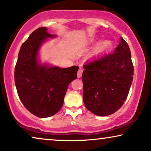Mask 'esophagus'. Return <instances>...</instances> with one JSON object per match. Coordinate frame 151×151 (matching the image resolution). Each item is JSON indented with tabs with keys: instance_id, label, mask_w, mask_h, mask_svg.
<instances>
[{
	"instance_id": "34e87169",
	"label": "esophagus",
	"mask_w": 151,
	"mask_h": 151,
	"mask_svg": "<svg viewBox=\"0 0 151 151\" xmlns=\"http://www.w3.org/2000/svg\"><path fill=\"white\" fill-rule=\"evenodd\" d=\"M82 72H83V70H82V69H81V68H80V69H79V70H78V74H77L78 78H81L82 74Z\"/></svg>"
}]
</instances>
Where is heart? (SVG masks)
<instances>
[{"label": "heart", "instance_id": "b5f03b06", "mask_svg": "<svg viewBox=\"0 0 151 151\" xmlns=\"http://www.w3.org/2000/svg\"><path fill=\"white\" fill-rule=\"evenodd\" d=\"M93 42V40H90L88 42V44L92 43ZM112 45H113L112 41L109 40H106L102 41V42L99 43V44L97 45L96 48H95L94 51H93L94 54H100L101 53L104 52V51L109 50V49L111 48Z\"/></svg>", "mask_w": 151, "mask_h": 151}]
</instances>
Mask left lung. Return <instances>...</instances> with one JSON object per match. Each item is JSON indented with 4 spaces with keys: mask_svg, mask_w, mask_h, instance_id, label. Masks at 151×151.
Wrapping results in <instances>:
<instances>
[{
    "mask_svg": "<svg viewBox=\"0 0 151 151\" xmlns=\"http://www.w3.org/2000/svg\"><path fill=\"white\" fill-rule=\"evenodd\" d=\"M83 101L86 108L98 116H107L121 108L133 82V65L127 42L120 38L114 53L84 65Z\"/></svg>",
    "mask_w": 151,
    "mask_h": 151,
    "instance_id": "obj_1",
    "label": "left lung"
}]
</instances>
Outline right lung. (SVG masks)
Wrapping results in <instances>:
<instances>
[{"label":"right lung","mask_w":151,"mask_h":151,"mask_svg":"<svg viewBox=\"0 0 151 151\" xmlns=\"http://www.w3.org/2000/svg\"><path fill=\"white\" fill-rule=\"evenodd\" d=\"M55 36L49 34L46 27L33 32L20 47L14 71L20 100L31 113L42 118L60 110L68 86L77 78L79 69L77 66L60 68L40 63V46L48 38Z\"/></svg>","instance_id":"obj_1"}]
</instances>
